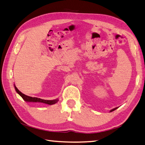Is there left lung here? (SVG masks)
Returning <instances> with one entry per match:
<instances>
[{
    "label": "left lung",
    "mask_w": 145,
    "mask_h": 145,
    "mask_svg": "<svg viewBox=\"0 0 145 145\" xmlns=\"http://www.w3.org/2000/svg\"><path fill=\"white\" fill-rule=\"evenodd\" d=\"M117 108H114V109H113V110H111L110 111H111H111H114L115 110H116V109H117Z\"/></svg>",
    "instance_id": "1"
}]
</instances>
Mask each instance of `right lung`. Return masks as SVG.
<instances>
[{
	"label": "right lung",
	"mask_w": 145,
	"mask_h": 145,
	"mask_svg": "<svg viewBox=\"0 0 145 145\" xmlns=\"http://www.w3.org/2000/svg\"><path fill=\"white\" fill-rule=\"evenodd\" d=\"M15 89H16V92L18 93L19 95L21 96L24 100H25V101L27 102H38V103H46V104L48 105H54L55 103L57 102L58 100L56 99V100H45V99H42L40 98H38V97H32L31 96H29L25 95V94L22 93L20 91L17 89L16 88V86H15Z\"/></svg>",
	"instance_id": "obj_1"
}]
</instances>
